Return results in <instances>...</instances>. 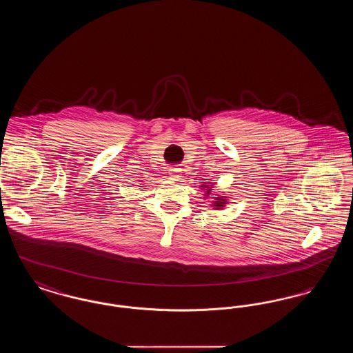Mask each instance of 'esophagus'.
I'll list each match as a JSON object with an SVG mask.
<instances>
[{
  "instance_id": "1",
  "label": "esophagus",
  "mask_w": 353,
  "mask_h": 353,
  "mask_svg": "<svg viewBox=\"0 0 353 353\" xmlns=\"http://www.w3.org/2000/svg\"><path fill=\"white\" fill-rule=\"evenodd\" d=\"M168 174L172 179H179L180 174H181V168H177V167H170L168 169Z\"/></svg>"
}]
</instances>
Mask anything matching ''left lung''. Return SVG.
<instances>
[{
    "label": "left lung",
    "mask_w": 353,
    "mask_h": 353,
    "mask_svg": "<svg viewBox=\"0 0 353 353\" xmlns=\"http://www.w3.org/2000/svg\"><path fill=\"white\" fill-rule=\"evenodd\" d=\"M209 193H210V190H208V194H209ZM223 203H225V202H223V200H219V201L216 202V205H214V206H217V208H221V206H223Z\"/></svg>",
    "instance_id": "8db88e82"
}]
</instances>
